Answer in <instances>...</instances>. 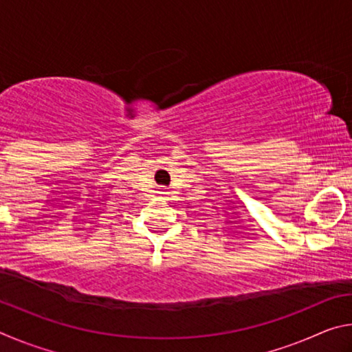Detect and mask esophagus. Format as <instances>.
Segmentation results:
<instances>
[{"mask_svg":"<svg viewBox=\"0 0 352 352\" xmlns=\"http://www.w3.org/2000/svg\"><path fill=\"white\" fill-rule=\"evenodd\" d=\"M163 195H164V197H168V192H162Z\"/></svg>","mask_w":352,"mask_h":352,"instance_id":"34e87169","label":"esophagus"}]
</instances>
